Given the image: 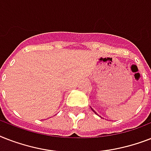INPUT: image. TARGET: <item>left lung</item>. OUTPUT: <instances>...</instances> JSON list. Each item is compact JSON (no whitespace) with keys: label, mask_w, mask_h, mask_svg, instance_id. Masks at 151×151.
Returning <instances> with one entry per match:
<instances>
[{"label":"left lung","mask_w":151,"mask_h":151,"mask_svg":"<svg viewBox=\"0 0 151 151\" xmlns=\"http://www.w3.org/2000/svg\"><path fill=\"white\" fill-rule=\"evenodd\" d=\"M92 111H94V110H92ZM94 113H96V111H94Z\"/></svg>","instance_id":"1"}]
</instances>
